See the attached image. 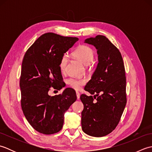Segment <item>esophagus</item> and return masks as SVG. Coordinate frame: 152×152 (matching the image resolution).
Returning <instances> with one entry per match:
<instances>
[{
  "label": "esophagus",
  "mask_w": 152,
  "mask_h": 152,
  "mask_svg": "<svg viewBox=\"0 0 152 152\" xmlns=\"http://www.w3.org/2000/svg\"><path fill=\"white\" fill-rule=\"evenodd\" d=\"M76 96H77V99H80V94L78 91H76Z\"/></svg>",
  "instance_id": "34e87169"
}]
</instances>
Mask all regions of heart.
Instances as JSON below:
<instances>
[{
	"label": "heart",
	"instance_id": "b5f03b06",
	"mask_svg": "<svg viewBox=\"0 0 152 152\" xmlns=\"http://www.w3.org/2000/svg\"><path fill=\"white\" fill-rule=\"evenodd\" d=\"M72 55L83 64L88 65L94 59L95 53L91 48L87 46V45H82V46H80L78 48H77L73 51ZM67 61V56L66 55H64L61 57L59 63V68L61 72H63L64 70H65ZM86 80L85 79L71 78L66 80L67 85L69 86L71 88L76 90L81 88L82 86L86 84Z\"/></svg>",
	"mask_w": 152,
	"mask_h": 152
}]
</instances>
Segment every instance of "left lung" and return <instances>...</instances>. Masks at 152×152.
<instances>
[{
    "instance_id": "8db88e82",
    "label": "left lung",
    "mask_w": 152,
    "mask_h": 152,
    "mask_svg": "<svg viewBox=\"0 0 152 152\" xmlns=\"http://www.w3.org/2000/svg\"><path fill=\"white\" fill-rule=\"evenodd\" d=\"M85 43L97 50L99 63L84 88L95 95L80 96L82 128L90 136L101 137L115 129L127 103L125 66L120 51L106 37L97 35Z\"/></svg>"
}]
</instances>
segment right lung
<instances>
[{"mask_svg": "<svg viewBox=\"0 0 152 152\" xmlns=\"http://www.w3.org/2000/svg\"><path fill=\"white\" fill-rule=\"evenodd\" d=\"M78 40L76 37L45 33L25 54L19 82L21 108L28 122L40 133L52 134L60 131L64 112L77 99L76 91L70 88L55 96H50L48 92L64 87L60 61Z\"/></svg>", "mask_w": 152, "mask_h": 152, "instance_id": "right-lung-1", "label": "right lung"}]
</instances>
